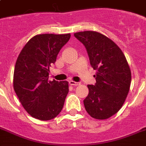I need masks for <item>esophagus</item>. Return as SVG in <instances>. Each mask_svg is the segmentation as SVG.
I'll return each instance as SVG.
<instances>
[{"instance_id":"34e87169","label":"esophagus","mask_w":146,"mask_h":146,"mask_svg":"<svg viewBox=\"0 0 146 146\" xmlns=\"http://www.w3.org/2000/svg\"><path fill=\"white\" fill-rule=\"evenodd\" d=\"M69 84L70 86H78L80 83H78V82H75V81H73V80H70L69 81Z\"/></svg>"}]
</instances>
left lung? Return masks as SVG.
Masks as SVG:
<instances>
[{
	"label": "left lung",
	"mask_w": 146,
	"mask_h": 146,
	"mask_svg": "<svg viewBox=\"0 0 146 146\" xmlns=\"http://www.w3.org/2000/svg\"><path fill=\"white\" fill-rule=\"evenodd\" d=\"M74 36L85 46L90 62L96 70L95 85H88L83 100L86 112L96 119H106L122 108L129 91L131 70L125 55L112 40L96 31Z\"/></svg>",
	"instance_id": "obj_1"
}]
</instances>
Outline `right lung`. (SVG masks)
<instances>
[{
    "label": "right lung",
    "mask_w": 146,
    "mask_h": 146,
    "mask_svg": "<svg viewBox=\"0 0 146 146\" xmlns=\"http://www.w3.org/2000/svg\"><path fill=\"white\" fill-rule=\"evenodd\" d=\"M70 38V34L36 35L26 43L17 59L14 89L24 110L37 119L55 118L69 92L67 81H50V66Z\"/></svg>",
    "instance_id": "obj_1"
}]
</instances>
